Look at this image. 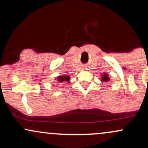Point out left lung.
<instances>
[{
	"instance_id": "obj_1",
	"label": "left lung",
	"mask_w": 148,
	"mask_h": 148,
	"mask_svg": "<svg viewBox=\"0 0 148 148\" xmlns=\"http://www.w3.org/2000/svg\"><path fill=\"white\" fill-rule=\"evenodd\" d=\"M101 81L104 82H108L110 81V78L108 77V75L106 74H103L101 76Z\"/></svg>"
}]
</instances>
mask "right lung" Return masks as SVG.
<instances>
[{
    "label": "right lung",
    "instance_id": "obj_1",
    "mask_svg": "<svg viewBox=\"0 0 148 148\" xmlns=\"http://www.w3.org/2000/svg\"><path fill=\"white\" fill-rule=\"evenodd\" d=\"M69 79H70V77L69 76H60L57 77V81L60 83L64 82V81H68L69 82Z\"/></svg>",
    "mask_w": 148,
    "mask_h": 148
}]
</instances>
